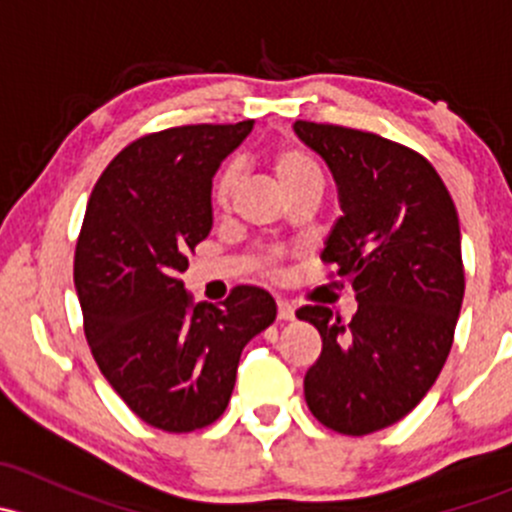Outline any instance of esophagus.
<instances>
[{
    "label": "esophagus",
    "instance_id": "1",
    "mask_svg": "<svg viewBox=\"0 0 512 512\" xmlns=\"http://www.w3.org/2000/svg\"><path fill=\"white\" fill-rule=\"evenodd\" d=\"M277 317H280L282 322H292L294 319V307L287 299H277Z\"/></svg>",
    "mask_w": 512,
    "mask_h": 512
}]
</instances>
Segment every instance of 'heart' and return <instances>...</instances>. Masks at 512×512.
<instances>
[{"label":"heart","instance_id":"obj_1","mask_svg":"<svg viewBox=\"0 0 512 512\" xmlns=\"http://www.w3.org/2000/svg\"><path fill=\"white\" fill-rule=\"evenodd\" d=\"M267 165H270V175L275 180L277 190H280L285 198L289 195L299 193V190L307 188H324V175L319 163L309 156L304 148L299 146H282L277 151L270 153L267 158ZM237 183H240V173H237L235 165H225L220 168V173L215 175L213 190H210V205H213L215 213H225L232 203V195H235ZM250 265L257 267L265 275H275L277 272V260L270 250L255 252L250 257Z\"/></svg>","mask_w":512,"mask_h":512}]
</instances>
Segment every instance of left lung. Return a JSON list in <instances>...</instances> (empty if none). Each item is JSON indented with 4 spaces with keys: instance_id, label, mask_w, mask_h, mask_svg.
Instances as JSON below:
<instances>
[{
    "instance_id": "left-lung-1",
    "label": "left lung",
    "mask_w": 512,
    "mask_h": 512,
    "mask_svg": "<svg viewBox=\"0 0 512 512\" xmlns=\"http://www.w3.org/2000/svg\"><path fill=\"white\" fill-rule=\"evenodd\" d=\"M294 133L337 180L344 215L322 260L359 302L349 322L322 304L297 309L322 337L304 399L332 431L366 436L414 411L451 352L466 289L458 213L436 168L401 143L312 121Z\"/></svg>"
}]
</instances>
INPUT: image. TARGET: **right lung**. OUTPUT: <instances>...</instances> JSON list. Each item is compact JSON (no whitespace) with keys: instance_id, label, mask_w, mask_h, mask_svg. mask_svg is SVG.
I'll return each instance as SVG.
<instances>
[{"instance_id":"obj_1","label":"right lung","mask_w":512,"mask_h":512,"mask_svg":"<svg viewBox=\"0 0 512 512\" xmlns=\"http://www.w3.org/2000/svg\"><path fill=\"white\" fill-rule=\"evenodd\" d=\"M255 121L148 133L108 163L86 205L74 285L98 369L148 426L168 433L223 416L245 344L277 304L235 287L223 304L193 302L180 272L213 227V175Z\"/></svg>"}]
</instances>
